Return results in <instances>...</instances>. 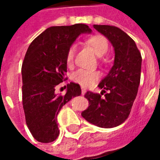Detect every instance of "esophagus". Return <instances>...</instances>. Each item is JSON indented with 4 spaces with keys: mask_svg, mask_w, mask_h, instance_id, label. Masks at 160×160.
Instances as JSON below:
<instances>
[{
    "mask_svg": "<svg viewBox=\"0 0 160 160\" xmlns=\"http://www.w3.org/2000/svg\"><path fill=\"white\" fill-rule=\"evenodd\" d=\"M87 92V91H86V89H84V88H82L81 89V93H82V95H84V94Z\"/></svg>",
    "mask_w": 160,
    "mask_h": 160,
    "instance_id": "esophagus-1",
    "label": "esophagus"
}]
</instances>
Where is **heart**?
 I'll return each instance as SVG.
<instances>
[{
  "instance_id": "1",
  "label": "heart",
  "mask_w": 160,
  "mask_h": 160,
  "mask_svg": "<svg viewBox=\"0 0 160 160\" xmlns=\"http://www.w3.org/2000/svg\"><path fill=\"white\" fill-rule=\"evenodd\" d=\"M88 45L92 47L93 51L98 56H104L108 51L109 42L106 38L102 35H94L90 37L87 40ZM75 54V46H70L68 49L66 55V63L68 67L73 65V59ZM72 79L74 82L80 84L83 87H90L93 86L99 79V73L97 71H89V70L79 69L74 72L72 76Z\"/></svg>"
}]
</instances>
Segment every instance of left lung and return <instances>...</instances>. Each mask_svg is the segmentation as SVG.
I'll list each match as a JSON object with an SVG mask.
<instances>
[{
	"label": "left lung",
	"instance_id": "obj_1",
	"mask_svg": "<svg viewBox=\"0 0 160 160\" xmlns=\"http://www.w3.org/2000/svg\"><path fill=\"white\" fill-rule=\"evenodd\" d=\"M106 37L115 50L114 65L98 85L101 94L87 92L89 106L81 113L87 122L98 127L114 128L124 122L130 114L141 81V55L135 42L118 27L94 25Z\"/></svg>",
	"mask_w": 160,
	"mask_h": 160
}]
</instances>
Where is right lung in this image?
<instances>
[{
  "label": "right lung",
  "mask_w": 160,
  "mask_h": 160,
  "mask_svg": "<svg viewBox=\"0 0 160 160\" xmlns=\"http://www.w3.org/2000/svg\"><path fill=\"white\" fill-rule=\"evenodd\" d=\"M85 24L51 26L30 44L23 62L22 103L26 125L37 141L49 143L59 135L56 117L72 98L80 96L79 84L71 82L65 95L56 93L67 80L68 49L81 33H91Z\"/></svg>",
  "instance_id": "right-lung-1"
}]
</instances>
